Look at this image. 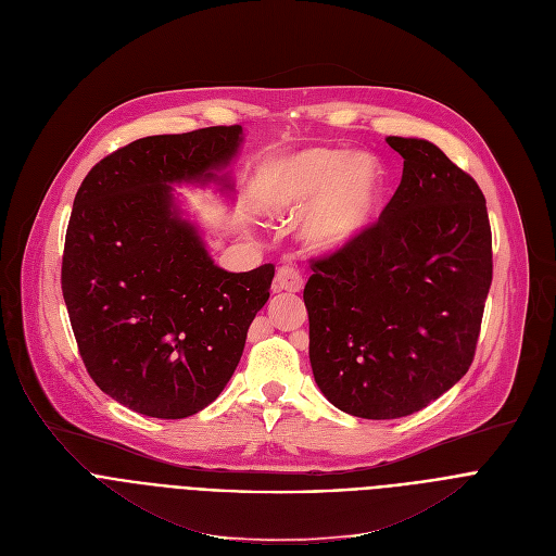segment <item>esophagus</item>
Wrapping results in <instances>:
<instances>
[{
	"mask_svg": "<svg viewBox=\"0 0 556 556\" xmlns=\"http://www.w3.org/2000/svg\"><path fill=\"white\" fill-rule=\"evenodd\" d=\"M302 286H304V277L300 275L298 268L292 266H281L273 281L275 292H300Z\"/></svg>",
	"mask_w": 556,
	"mask_h": 556,
	"instance_id": "esophagus-1",
	"label": "esophagus"
}]
</instances>
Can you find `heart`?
<instances>
[{
    "label": "heart",
    "instance_id": "obj_1",
    "mask_svg": "<svg viewBox=\"0 0 556 556\" xmlns=\"http://www.w3.org/2000/svg\"><path fill=\"white\" fill-rule=\"evenodd\" d=\"M387 197V169L374 154L311 147L281 161L264 185L273 214H304L302 237L319 252H338L374 226Z\"/></svg>",
    "mask_w": 556,
    "mask_h": 556
}]
</instances>
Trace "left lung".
<instances>
[{
    "mask_svg": "<svg viewBox=\"0 0 556 556\" xmlns=\"http://www.w3.org/2000/svg\"><path fill=\"white\" fill-rule=\"evenodd\" d=\"M402 180L378 224L317 258L304 288L319 391L366 420L412 416L471 366L492 286L476 180L422 138L389 136Z\"/></svg>",
    "mask_w": 556,
    "mask_h": 556,
    "instance_id": "8db88e82",
    "label": "left lung"
}]
</instances>
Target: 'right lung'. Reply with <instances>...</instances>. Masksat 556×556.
<instances>
[{
    "instance_id": "add662e5",
    "label": "right lung",
    "mask_w": 556,
    "mask_h": 556,
    "mask_svg": "<svg viewBox=\"0 0 556 556\" xmlns=\"http://www.w3.org/2000/svg\"><path fill=\"white\" fill-rule=\"evenodd\" d=\"M241 125L147 136L102 159L73 201L62 294L93 382L131 412L178 420L230 382L248 328L270 298L275 266L218 268L172 185L212 180Z\"/></svg>"
}]
</instances>
